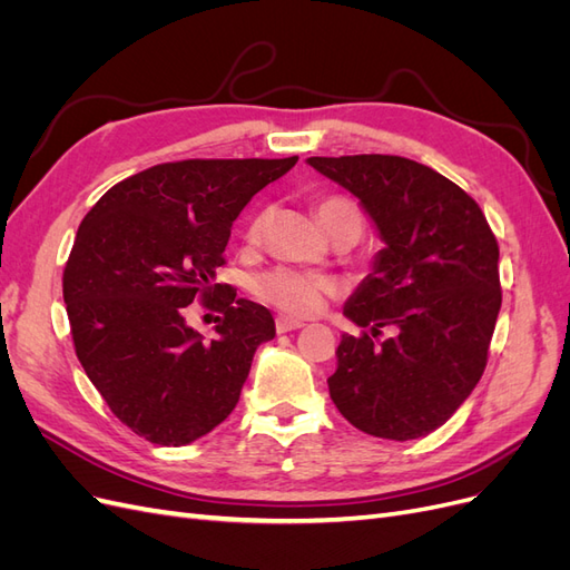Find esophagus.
I'll return each instance as SVG.
<instances>
[{
  "label": "esophagus",
  "instance_id": "1",
  "mask_svg": "<svg viewBox=\"0 0 570 570\" xmlns=\"http://www.w3.org/2000/svg\"><path fill=\"white\" fill-rule=\"evenodd\" d=\"M304 323L297 318H289V316H278L275 318V331L278 333H289V331H297Z\"/></svg>",
  "mask_w": 570,
  "mask_h": 570
}]
</instances>
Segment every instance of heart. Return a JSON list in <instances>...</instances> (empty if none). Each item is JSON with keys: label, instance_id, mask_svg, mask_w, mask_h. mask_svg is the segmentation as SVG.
<instances>
[{"label": "heart", "instance_id": "heart-1", "mask_svg": "<svg viewBox=\"0 0 570 570\" xmlns=\"http://www.w3.org/2000/svg\"><path fill=\"white\" fill-rule=\"evenodd\" d=\"M316 214L331 237H335L342 230H356L358 235L364 230V214H361L358 206L347 197L331 195V197L318 199ZM268 220H271L268 209L258 212L252 218L245 233V239L249 245L262 243L264 233L268 228ZM252 292L256 295V299L278 308L283 314L314 316V314H321L327 299L335 295V283L321 278V275H314V273L281 266V268H271L262 275H256L252 281Z\"/></svg>", "mask_w": 570, "mask_h": 570}]
</instances>
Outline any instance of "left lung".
I'll return each mask as SVG.
<instances>
[{"mask_svg":"<svg viewBox=\"0 0 570 570\" xmlns=\"http://www.w3.org/2000/svg\"><path fill=\"white\" fill-rule=\"evenodd\" d=\"M347 187L385 249L344 306L331 400L373 438L416 440L452 419L488 366L502 285L499 245L478 202L438 170L390 154L306 159ZM387 326L392 338H383Z\"/></svg>","mask_w":570,"mask_h":570,"instance_id":"8db88e82","label":"left lung"}]
</instances>
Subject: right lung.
Listing matches in <instances>:
<instances>
[{
	"mask_svg": "<svg viewBox=\"0 0 570 570\" xmlns=\"http://www.w3.org/2000/svg\"><path fill=\"white\" fill-rule=\"evenodd\" d=\"M297 159L159 164L116 183L82 218L63 268L73 347L132 433L180 446L230 416L275 323L216 283V268L233 220ZM193 301L222 314L214 341L186 325Z\"/></svg>",
	"mask_w": 570,
	"mask_h": 570,
	"instance_id": "right-lung-1",
	"label": "right lung"
}]
</instances>
